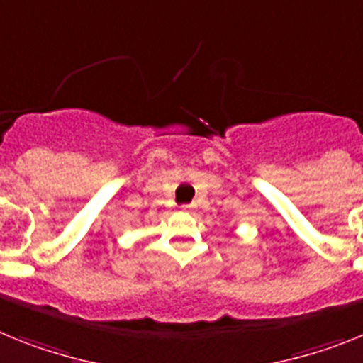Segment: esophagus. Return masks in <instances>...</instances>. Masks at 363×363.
Listing matches in <instances>:
<instances>
[{
    "label": "esophagus",
    "instance_id": "34e87169",
    "mask_svg": "<svg viewBox=\"0 0 363 363\" xmlns=\"http://www.w3.org/2000/svg\"><path fill=\"white\" fill-rule=\"evenodd\" d=\"M182 210H184V212H190V210H194V204H182Z\"/></svg>",
    "mask_w": 363,
    "mask_h": 363
}]
</instances>
